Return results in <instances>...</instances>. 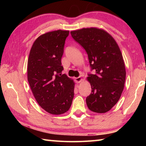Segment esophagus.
I'll return each mask as SVG.
<instances>
[{
    "label": "esophagus",
    "instance_id": "obj_1",
    "mask_svg": "<svg viewBox=\"0 0 146 146\" xmlns=\"http://www.w3.org/2000/svg\"><path fill=\"white\" fill-rule=\"evenodd\" d=\"M75 80L76 83H80L81 81L82 80V78L81 76H78V77H76L75 78Z\"/></svg>",
    "mask_w": 146,
    "mask_h": 146
}]
</instances>
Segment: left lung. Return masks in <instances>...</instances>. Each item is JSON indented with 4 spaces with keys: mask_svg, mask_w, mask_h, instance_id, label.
I'll return each mask as SVG.
<instances>
[{
    "mask_svg": "<svg viewBox=\"0 0 146 146\" xmlns=\"http://www.w3.org/2000/svg\"><path fill=\"white\" fill-rule=\"evenodd\" d=\"M71 35L85 49L91 70L95 71L87 78L91 86L86 100L88 107L95 113L108 112L120 99L124 88L126 72L119 47L102 29L82 28Z\"/></svg>",
    "mask_w": 146,
    "mask_h": 146,
    "instance_id": "8db88e82",
    "label": "left lung"
}]
</instances>
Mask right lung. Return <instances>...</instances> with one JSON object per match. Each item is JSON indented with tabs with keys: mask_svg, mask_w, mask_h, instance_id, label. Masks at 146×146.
Returning <instances> with one entry per match:
<instances>
[{
	"mask_svg": "<svg viewBox=\"0 0 146 146\" xmlns=\"http://www.w3.org/2000/svg\"><path fill=\"white\" fill-rule=\"evenodd\" d=\"M69 31L56 30L39 36L28 60V80L40 107L50 114L61 115L70 108L75 82L66 74L61 58Z\"/></svg>",
	"mask_w": 146,
	"mask_h": 146,
	"instance_id": "obj_1",
	"label": "right lung"
}]
</instances>
